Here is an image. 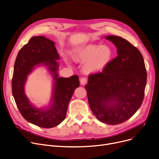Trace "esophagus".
<instances>
[{"label":"esophagus","instance_id":"esophagus-1","mask_svg":"<svg viewBox=\"0 0 159 159\" xmlns=\"http://www.w3.org/2000/svg\"><path fill=\"white\" fill-rule=\"evenodd\" d=\"M87 79L86 77H82L81 79H80V83L81 84V85H85V84L87 83Z\"/></svg>","mask_w":159,"mask_h":159}]
</instances>
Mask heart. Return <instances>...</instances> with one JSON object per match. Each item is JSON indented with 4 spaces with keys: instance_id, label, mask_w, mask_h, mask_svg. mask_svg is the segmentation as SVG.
I'll return each mask as SVG.
<instances>
[{
    "instance_id": "b5f03b06",
    "label": "heart",
    "mask_w": 159,
    "mask_h": 159,
    "mask_svg": "<svg viewBox=\"0 0 159 159\" xmlns=\"http://www.w3.org/2000/svg\"><path fill=\"white\" fill-rule=\"evenodd\" d=\"M113 52L109 46L90 44L77 49L73 54L74 61L85 63L87 74L99 72L103 70L112 58Z\"/></svg>"
}]
</instances>
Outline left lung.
I'll use <instances>...</instances> for the list:
<instances>
[{
	"mask_svg": "<svg viewBox=\"0 0 159 159\" xmlns=\"http://www.w3.org/2000/svg\"><path fill=\"white\" fill-rule=\"evenodd\" d=\"M105 39L116 46L117 57L101 72L90 74L85 87L93 114L102 123L116 125L141 106L147 73L143 55L135 46L118 36Z\"/></svg>",
	"mask_w": 159,
	"mask_h": 159,
	"instance_id": "1",
	"label": "left lung"
}]
</instances>
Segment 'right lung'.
<instances>
[{
    "label": "right lung",
    "instance_id": "1",
    "mask_svg": "<svg viewBox=\"0 0 159 159\" xmlns=\"http://www.w3.org/2000/svg\"><path fill=\"white\" fill-rule=\"evenodd\" d=\"M59 55L54 42L43 36H33L24 45L16 57L12 79V93L22 117L39 127L51 128L58 126L66 116L69 101L80 86L79 77L58 78L57 74ZM45 62L54 74L55 93L53 104L48 109H37L30 104L24 94L26 76L37 64Z\"/></svg>",
    "mask_w": 159,
    "mask_h": 159
}]
</instances>
